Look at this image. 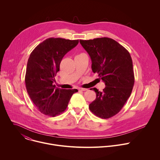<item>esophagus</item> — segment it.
Wrapping results in <instances>:
<instances>
[{"instance_id": "esophagus-1", "label": "esophagus", "mask_w": 160, "mask_h": 160, "mask_svg": "<svg viewBox=\"0 0 160 160\" xmlns=\"http://www.w3.org/2000/svg\"><path fill=\"white\" fill-rule=\"evenodd\" d=\"M87 90H88L87 88H79V90H81V91H86Z\"/></svg>"}]
</instances>
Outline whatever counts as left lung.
<instances>
[{"instance_id":"8db88e82","label":"left lung","mask_w":160,"mask_h":160,"mask_svg":"<svg viewBox=\"0 0 160 160\" xmlns=\"http://www.w3.org/2000/svg\"><path fill=\"white\" fill-rule=\"evenodd\" d=\"M92 60V70L105 83L102 92L96 88L90 111L102 119L117 114L130 97L134 83L132 61L129 51L109 38L80 40ZM92 90V89H91Z\"/></svg>"}]
</instances>
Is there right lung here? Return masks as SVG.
<instances>
[{
    "label": "right lung",
    "instance_id": "right-lung-1",
    "mask_svg": "<svg viewBox=\"0 0 160 160\" xmlns=\"http://www.w3.org/2000/svg\"><path fill=\"white\" fill-rule=\"evenodd\" d=\"M78 43V40L48 38L38 44L28 59L25 76L26 90L31 100L43 114L55 117L67 109L77 89H62L53 85L63 57Z\"/></svg>",
    "mask_w": 160,
    "mask_h": 160
}]
</instances>
